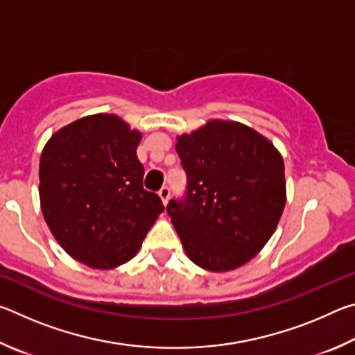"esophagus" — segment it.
Instances as JSON below:
<instances>
[{
    "instance_id": "34e87169",
    "label": "esophagus",
    "mask_w": 355,
    "mask_h": 355,
    "mask_svg": "<svg viewBox=\"0 0 355 355\" xmlns=\"http://www.w3.org/2000/svg\"><path fill=\"white\" fill-rule=\"evenodd\" d=\"M158 196L161 197V200H163V203L166 205V203L169 202V199H171V189H169V186H163V188L159 189Z\"/></svg>"
}]
</instances>
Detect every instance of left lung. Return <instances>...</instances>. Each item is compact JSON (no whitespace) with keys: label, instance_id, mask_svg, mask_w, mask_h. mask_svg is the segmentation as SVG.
I'll list each match as a JSON object with an SVG mask.
<instances>
[{"label":"left lung","instance_id":"8db88e82","mask_svg":"<svg viewBox=\"0 0 355 355\" xmlns=\"http://www.w3.org/2000/svg\"><path fill=\"white\" fill-rule=\"evenodd\" d=\"M175 150L188 192L169 202L167 214L186 255L211 272L243 266L269 241L284 213L280 152L248 125L219 119L177 136Z\"/></svg>","mask_w":355,"mask_h":355}]
</instances>
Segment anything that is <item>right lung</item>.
Masks as SVG:
<instances>
[{"instance_id": "obj_1", "label": "right lung", "mask_w": 355, "mask_h": 355, "mask_svg": "<svg viewBox=\"0 0 355 355\" xmlns=\"http://www.w3.org/2000/svg\"><path fill=\"white\" fill-rule=\"evenodd\" d=\"M141 139L116 114H94L59 128L42 150V214L59 245L89 268L130 261L164 211L142 186Z\"/></svg>"}]
</instances>
